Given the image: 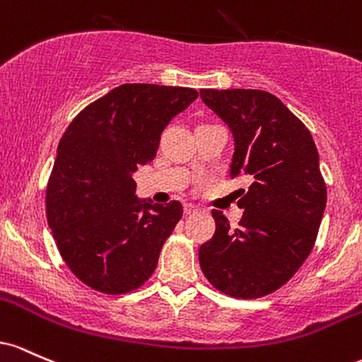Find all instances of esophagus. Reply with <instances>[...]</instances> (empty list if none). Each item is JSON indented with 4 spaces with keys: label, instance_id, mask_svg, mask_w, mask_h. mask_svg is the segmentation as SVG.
Listing matches in <instances>:
<instances>
[{
    "label": "esophagus",
    "instance_id": "1",
    "mask_svg": "<svg viewBox=\"0 0 362 362\" xmlns=\"http://www.w3.org/2000/svg\"><path fill=\"white\" fill-rule=\"evenodd\" d=\"M197 206L193 205V203H188V205H185V215H192V214H194L197 212Z\"/></svg>",
    "mask_w": 362,
    "mask_h": 362
}]
</instances>
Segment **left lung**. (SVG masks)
Returning <instances> with one entry per match:
<instances>
[{"label":"left lung","mask_w":362,"mask_h":362,"mask_svg":"<svg viewBox=\"0 0 362 362\" xmlns=\"http://www.w3.org/2000/svg\"><path fill=\"white\" fill-rule=\"evenodd\" d=\"M202 100L234 136L230 176L245 210L233 229L212 210L215 234L198 251L215 289L257 299L280 289L310 257L327 205V185L310 129L274 93L255 88H203Z\"/></svg>","instance_id":"1"}]
</instances>
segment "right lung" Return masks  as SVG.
I'll use <instances>...</instances> for the list:
<instances>
[{"instance_id": "right-lung-1", "label": "right lung", "mask_w": 362, "mask_h": 362, "mask_svg": "<svg viewBox=\"0 0 362 362\" xmlns=\"http://www.w3.org/2000/svg\"><path fill=\"white\" fill-rule=\"evenodd\" d=\"M198 97L188 87L124 83L76 115L58 145L46 214L61 258L85 286L127 294L156 270L182 205L140 202L132 174Z\"/></svg>"}]
</instances>
